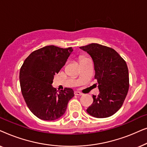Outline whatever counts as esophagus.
Masks as SVG:
<instances>
[{
    "label": "esophagus",
    "instance_id": "obj_1",
    "mask_svg": "<svg viewBox=\"0 0 147 147\" xmlns=\"http://www.w3.org/2000/svg\"><path fill=\"white\" fill-rule=\"evenodd\" d=\"M74 94L77 96H82L83 95V93H82V92H80L79 91H75L74 92Z\"/></svg>",
    "mask_w": 147,
    "mask_h": 147
}]
</instances>
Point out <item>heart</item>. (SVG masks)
Returning <instances> with one entry per match:
<instances>
[{"label":"heart","mask_w":147,"mask_h":147,"mask_svg":"<svg viewBox=\"0 0 147 147\" xmlns=\"http://www.w3.org/2000/svg\"><path fill=\"white\" fill-rule=\"evenodd\" d=\"M86 59H87V58L84 57H83V56H81V57H80V61H83V60H85Z\"/></svg>","instance_id":"1"}]
</instances>
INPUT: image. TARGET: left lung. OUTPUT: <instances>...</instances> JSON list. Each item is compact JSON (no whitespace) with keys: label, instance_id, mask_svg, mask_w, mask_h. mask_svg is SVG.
<instances>
[{"label":"left lung","instance_id":"obj_1","mask_svg":"<svg viewBox=\"0 0 147 147\" xmlns=\"http://www.w3.org/2000/svg\"><path fill=\"white\" fill-rule=\"evenodd\" d=\"M80 49L91 56L94 64L95 79L100 94L93 95V103L86 111L96 118H107L121 108L129 88L128 69L126 61L112 48L98 43Z\"/></svg>","mask_w":147,"mask_h":147}]
</instances>
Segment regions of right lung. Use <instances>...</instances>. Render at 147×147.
<instances>
[{
    "label": "right lung",
    "instance_id": "1",
    "mask_svg": "<svg viewBox=\"0 0 147 147\" xmlns=\"http://www.w3.org/2000/svg\"><path fill=\"white\" fill-rule=\"evenodd\" d=\"M72 51V47L45 46L32 52L21 67L19 80L24 100L32 113L40 119L59 118L74 96L71 88L58 92L51 85L54 76L65 65Z\"/></svg>",
    "mask_w": 147,
    "mask_h": 147
}]
</instances>
